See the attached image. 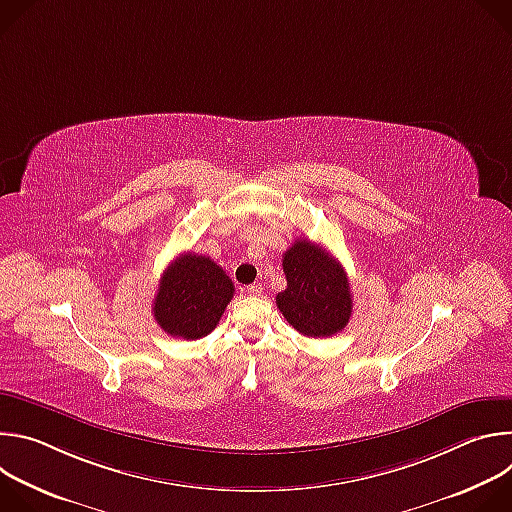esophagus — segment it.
Wrapping results in <instances>:
<instances>
[{
	"mask_svg": "<svg viewBox=\"0 0 512 512\" xmlns=\"http://www.w3.org/2000/svg\"><path fill=\"white\" fill-rule=\"evenodd\" d=\"M245 294H247V296H255V298H257V296H261V294H263V285H259V283L247 285V287H245Z\"/></svg>",
	"mask_w": 512,
	"mask_h": 512,
	"instance_id": "esophagus-1",
	"label": "esophagus"
}]
</instances>
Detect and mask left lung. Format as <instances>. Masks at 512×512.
<instances>
[{
  "mask_svg": "<svg viewBox=\"0 0 512 512\" xmlns=\"http://www.w3.org/2000/svg\"><path fill=\"white\" fill-rule=\"evenodd\" d=\"M287 287L275 304L300 334L328 338L342 332L352 314V294L344 267L320 245L298 239L283 253Z\"/></svg>",
  "mask_w": 512,
  "mask_h": 512,
  "instance_id": "obj_1",
  "label": "left lung"
}]
</instances>
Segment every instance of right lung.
Instances as JSON below:
<instances>
[{
  "mask_svg": "<svg viewBox=\"0 0 512 512\" xmlns=\"http://www.w3.org/2000/svg\"><path fill=\"white\" fill-rule=\"evenodd\" d=\"M235 285L210 257L184 253L164 271L154 300L158 326L174 338L198 340L221 322Z\"/></svg>",
  "mask_w": 512,
  "mask_h": 512,
  "instance_id": "obj_1",
  "label": "right lung"
}]
</instances>
